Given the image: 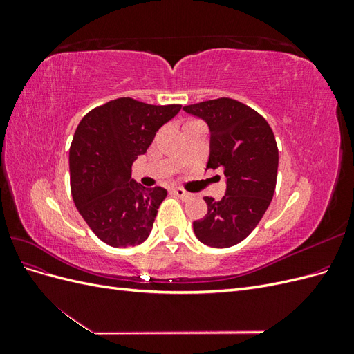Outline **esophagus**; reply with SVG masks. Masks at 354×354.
<instances>
[{
  "label": "esophagus",
  "mask_w": 354,
  "mask_h": 354,
  "mask_svg": "<svg viewBox=\"0 0 354 354\" xmlns=\"http://www.w3.org/2000/svg\"><path fill=\"white\" fill-rule=\"evenodd\" d=\"M171 192H173V194H174L176 196H178L180 199H183V201H187V199L192 198V195L189 194V192H186V190H183V189H180V187H174Z\"/></svg>",
  "instance_id": "obj_1"
}]
</instances>
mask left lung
I'll return each mask as SVG.
<instances>
[{
	"label": "left lung",
	"instance_id": "1",
	"mask_svg": "<svg viewBox=\"0 0 354 354\" xmlns=\"http://www.w3.org/2000/svg\"><path fill=\"white\" fill-rule=\"evenodd\" d=\"M209 130L207 168H221L226 194L205 196L207 216L194 221L196 238L212 248H229L255 229L274 194L279 152L270 125L248 106L227 97L185 106Z\"/></svg>",
	"mask_w": 354,
	"mask_h": 354
}]
</instances>
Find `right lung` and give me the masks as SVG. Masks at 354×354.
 <instances>
[{"label":"right lung","instance_id":"1","mask_svg":"<svg viewBox=\"0 0 354 354\" xmlns=\"http://www.w3.org/2000/svg\"><path fill=\"white\" fill-rule=\"evenodd\" d=\"M180 109L121 97L93 109L77 127L69 151L72 198L104 243L125 248L151 234L167 190L137 183L131 167Z\"/></svg>","mask_w":354,"mask_h":354}]
</instances>
